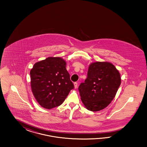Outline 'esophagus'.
<instances>
[{
	"label": "esophagus",
	"mask_w": 147,
	"mask_h": 147,
	"mask_svg": "<svg viewBox=\"0 0 147 147\" xmlns=\"http://www.w3.org/2000/svg\"><path fill=\"white\" fill-rule=\"evenodd\" d=\"M74 87H75V88H76L78 87V83H77L76 82L74 83Z\"/></svg>",
	"instance_id": "1"
}]
</instances>
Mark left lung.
<instances>
[{"mask_svg":"<svg viewBox=\"0 0 147 147\" xmlns=\"http://www.w3.org/2000/svg\"><path fill=\"white\" fill-rule=\"evenodd\" d=\"M121 82L120 74L111 63H92L85 82L81 83L78 88L81 101L89 111H101L114 99Z\"/></svg>","mask_w":147,"mask_h":147,"instance_id":"left-lung-1","label":"left lung"}]
</instances>
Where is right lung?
<instances>
[{
    "label": "right lung",
    "mask_w": 147,
    "mask_h": 147,
    "mask_svg": "<svg viewBox=\"0 0 147 147\" xmlns=\"http://www.w3.org/2000/svg\"><path fill=\"white\" fill-rule=\"evenodd\" d=\"M66 66L59 57H49L34 65L30 71L32 91L41 107L51 109L59 106L74 88Z\"/></svg>",
    "instance_id": "1"
}]
</instances>
